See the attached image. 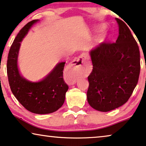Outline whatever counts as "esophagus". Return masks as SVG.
I'll use <instances>...</instances> for the list:
<instances>
[{
  "instance_id": "34e87169",
  "label": "esophagus",
  "mask_w": 146,
  "mask_h": 146,
  "mask_svg": "<svg viewBox=\"0 0 146 146\" xmlns=\"http://www.w3.org/2000/svg\"><path fill=\"white\" fill-rule=\"evenodd\" d=\"M88 59L89 57L86 53H82L73 61L71 67L68 68L66 71L65 79L69 85H73L77 82L79 73L84 69Z\"/></svg>"
}]
</instances>
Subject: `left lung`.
<instances>
[{"label": "left lung", "instance_id": "1", "mask_svg": "<svg viewBox=\"0 0 146 146\" xmlns=\"http://www.w3.org/2000/svg\"><path fill=\"white\" fill-rule=\"evenodd\" d=\"M119 36L115 42H103L90 51L93 70L88 76L87 102L100 111L125 104L138 82L140 55L136 40L123 21L115 19Z\"/></svg>", "mask_w": 146, "mask_h": 146}]
</instances>
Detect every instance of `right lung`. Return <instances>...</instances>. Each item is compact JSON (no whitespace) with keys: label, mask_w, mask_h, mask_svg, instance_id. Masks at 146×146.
Segmentation results:
<instances>
[{"label":"right lung","mask_w":146,"mask_h":146,"mask_svg":"<svg viewBox=\"0 0 146 146\" xmlns=\"http://www.w3.org/2000/svg\"><path fill=\"white\" fill-rule=\"evenodd\" d=\"M38 21L28 23L17 34L8 55L7 75L11 91L26 110L36 114H47L59 110L65 102L69 89L63 77L65 62L59 63L45 78L35 83L23 78L17 67L21 42Z\"/></svg>","instance_id":"add662e5"}]
</instances>
